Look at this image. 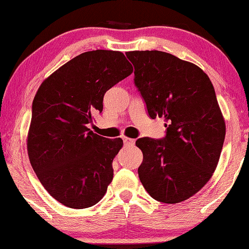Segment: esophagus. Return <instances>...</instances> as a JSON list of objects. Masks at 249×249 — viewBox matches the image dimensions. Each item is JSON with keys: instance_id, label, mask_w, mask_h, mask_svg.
<instances>
[{"instance_id": "1", "label": "esophagus", "mask_w": 249, "mask_h": 249, "mask_svg": "<svg viewBox=\"0 0 249 249\" xmlns=\"http://www.w3.org/2000/svg\"><path fill=\"white\" fill-rule=\"evenodd\" d=\"M123 142H124V145H126V146L134 145V139H131V138L123 137Z\"/></svg>"}]
</instances>
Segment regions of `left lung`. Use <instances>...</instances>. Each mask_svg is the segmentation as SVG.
Instances as JSON below:
<instances>
[{"mask_svg": "<svg viewBox=\"0 0 249 249\" xmlns=\"http://www.w3.org/2000/svg\"><path fill=\"white\" fill-rule=\"evenodd\" d=\"M134 85L151 118L163 117V139L139 138L140 182L159 202H183L211 178L226 126L210 79L198 66L161 51H132Z\"/></svg>", "mask_w": 249, "mask_h": 249, "instance_id": "8db88e82", "label": "left lung"}]
</instances>
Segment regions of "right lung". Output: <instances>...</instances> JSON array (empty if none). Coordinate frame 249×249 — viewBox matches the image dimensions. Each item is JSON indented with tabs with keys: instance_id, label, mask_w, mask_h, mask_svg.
<instances>
[{
	"instance_id": "right-lung-1",
	"label": "right lung",
	"mask_w": 249,
	"mask_h": 249,
	"mask_svg": "<svg viewBox=\"0 0 249 249\" xmlns=\"http://www.w3.org/2000/svg\"><path fill=\"white\" fill-rule=\"evenodd\" d=\"M132 71L122 52L89 51L39 87L32 103L28 154L40 183L65 206L95 205L111 183L112 160L123 140L98 136L88 124L103 110L104 94Z\"/></svg>"
}]
</instances>
